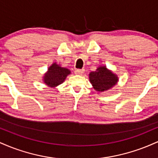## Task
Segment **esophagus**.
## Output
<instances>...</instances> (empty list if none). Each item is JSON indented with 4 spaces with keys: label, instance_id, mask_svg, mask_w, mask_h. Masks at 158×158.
I'll list each match as a JSON object with an SVG mask.
<instances>
[{
    "label": "esophagus",
    "instance_id": "esophagus-1",
    "mask_svg": "<svg viewBox=\"0 0 158 158\" xmlns=\"http://www.w3.org/2000/svg\"><path fill=\"white\" fill-rule=\"evenodd\" d=\"M84 69H77V70H75V73L77 74V75H81L82 73H84Z\"/></svg>",
    "mask_w": 158,
    "mask_h": 158
}]
</instances>
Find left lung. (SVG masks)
Segmentation results:
<instances>
[{"label":"left lung","mask_w":158,"mask_h":158,"mask_svg":"<svg viewBox=\"0 0 158 158\" xmlns=\"http://www.w3.org/2000/svg\"><path fill=\"white\" fill-rule=\"evenodd\" d=\"M89 78L94 89L101 92L110 89L118 81V77L105 66L99 67L96 71L90 72Z\"/></svg>","instance_id":"left-lung-1"}]
</instances>
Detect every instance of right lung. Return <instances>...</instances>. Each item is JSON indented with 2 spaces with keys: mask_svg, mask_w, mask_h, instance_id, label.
I'll return each instance as SVG.
<instances>
[{
  "mask_svg": "<svg viewBox=\"0 0 158 158\" xmlns=\"http://www.w3.org/2000/svg\"><path fill=\"white\" fill-rule=\"evenodd\" d=\"M70 73V71L68 69L61 68L59 65L54 63L49 68L48 73L45 74L44 82L50 87H56L61 84Z\"/></svg>",
  "mask_w": 158,
  "mask_h": 158,
  "instance_id": "right-lung-1",
  "label": "right lung"
}]
</instances>
